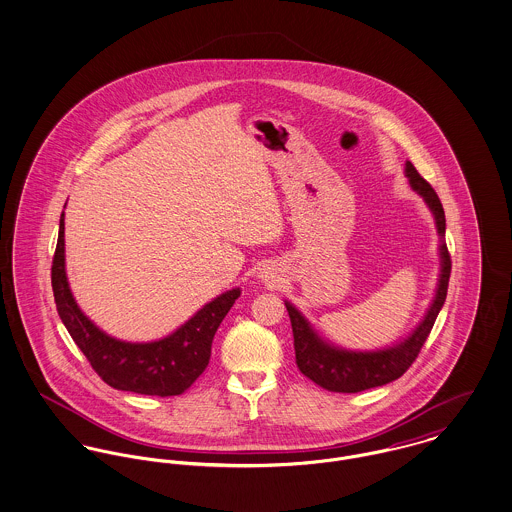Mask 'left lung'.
<instances>
[{"instance_id": "left-lung-1", "label": "left lung", "mask_w": 512, "mask_h": 512, "mask_svg": "<svg viewBox=\"0 0 512 512\" xmlns=\"http://www.w3.org/2000/svg\"><path fill=\"white\" fill-rule=\"evenodd\" d=\"M406 176H408L411 188L425 200L429 209L435 215L437 233L441 237V273H439V285L435 299L427 310L425 318L419 322V326L409 334L408 338L394 347L378 349V351H347L336 345H330L322 340L307 318L285 301V307L291 318L293 326V340H295V359L297 367L303 375L308 376L318 386L330 390V392H343V394H355L363 392L375 386L388 384L396 378L404 375L411 367V363L417 359L423 343L429 338L433 324L441 312L448 291V279H450V254L444 242V209L437 192L431 188V184L415 171L411 163H406Z\"/></svg>"}]
</instances>
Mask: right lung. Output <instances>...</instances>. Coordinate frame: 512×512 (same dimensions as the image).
I'll return each mask as SVG.
<instances>
[{
	"label": "right lung",
	"instance_id": "add662e5",
	"mask_svg": "<svg viewBox=\"0 0 512 512\" xmlns=\"http://www.w3.org/2000/svg\"><path fill=\"white\" fill-rule=\"evenodd\" d=\"M52 289L69 336L95 373L116 390L161 398L182 394L204 373L211 357L213 336L240 297V289L219 295L163 340L130 343L110 338L81 312L71 295L66 277L64 211L52 260Z\"/></svg>",
	"mask_w": 512,
	"mask_h": 512
}]
</instances>
